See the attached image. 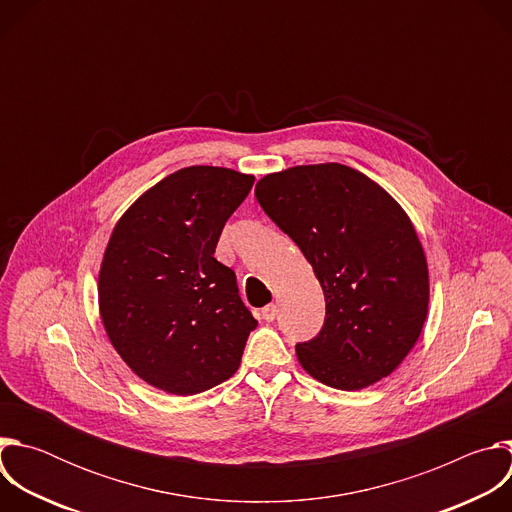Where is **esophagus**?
<instances>
[{
    "instance_id": "1",
    "label": "esophagus",
    "mask_w": 512,
    "mask_h": 512,
    "mask_svg": "<svg viewBox=\"0 0 512 512\" xmlns=\"http://www.w3.org/2000/svg\"><path fill=\"white\" fill-rule=\"evenodd\" d=\"M277 312H279V310H277V306H275V304H269L267 308H263L261 316H263V320H265V322H273V320L277 318Z\"/></svg>"
}]
</instances>
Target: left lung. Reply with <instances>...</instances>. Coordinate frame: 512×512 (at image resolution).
Returning a JSON list of instances; mask_svg holds the SVG:
<instances>
[{"label":"left lung","mask_w":512,"mask_h":512,"mask_svg":"<svg viewBox=\"0 0 512 512\" xmlns=\"http://www.w3.org/2000/svg\"><path fill=\"white\" fill-rule=\"evenodd\" d=\"M255 196L324 291L320 334L296 346L304 371L342 391L389 377L415 346L429 304L427 259L405 210L334 162L267 174Z\"/></svg>","instance_id":"left-lung-1"}]
</instances>
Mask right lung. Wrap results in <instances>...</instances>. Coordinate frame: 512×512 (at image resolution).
Listing matches in <instances>:
<instances>
[{
	"label": "right lung",
	"mask_w": 512,
	"mask_h": 512,
	"mask_svg": "<svg viewBox=\"0 0 512 512\" xmlns=\"http://www.w3.org/2000/svg\"><path fill=\"white\" fill-rule=\"evenodd\" d=\"M253 182L229 168H182L143 192L111 233L101 320L127 367L156 389L196 395L239 369L257 320L214 249Z\"/></svg>",
	"instance_id": "right-lung-1"
}]
</instances>
